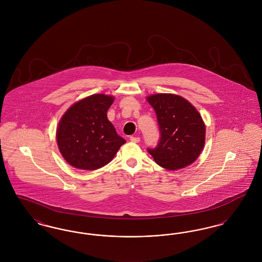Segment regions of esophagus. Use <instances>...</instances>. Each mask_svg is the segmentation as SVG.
<instances>
[{
  "mask_svg": "<svg viewBox=\"0 0 262 262\" xmlns=\"http://www.w3.org/2000/svg\"><path fill=\"white\" fill-rule=\"evenodd\" d=\"M129 139L132 142H135V143H138L140 141V137H130Z\"/></svg>",
  "mask_w": 262,
  "mask_h": 262,
  "instance_id": "34e87169",
  "label": "esophagus"
}]
</instances>
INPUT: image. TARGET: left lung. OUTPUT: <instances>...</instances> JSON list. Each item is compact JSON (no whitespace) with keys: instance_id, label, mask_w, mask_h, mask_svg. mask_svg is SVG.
I'll list each match as a JSON object with an SVG mask.
<instances>
[{"instance_id":"1","label":"left lung","mask_w":262,"mask_h":262,"mask_svg":"<svg viewBox=\"0 0 262 262\" xmlns=\"http://www.w3.org/2000/svg\"><path fill=\"white\" fill-rule=\"evenodd\" d=\"M147 101L156 113L161 134L157 146L147 149L154 161L173 171L192 164L205 142V125L199 111L174 94H153Z\"/></svg>"}]
</instances>
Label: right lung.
Wrapping results in <instances>:
<instances>
[{"mask_svg":"<svg viewBox=\"0 0 262 262\" xmlns=\"http://www.w3.org/2000/svg\"><path fill=\"white\" fill-rule=\"evenodd\" d=\"M114 97L93 94L62 115L57 128L58 147L64 160L81 170H96L112 161L125 142L107 118Z\"/></svg>","mask_w":262,"mask_h":262,"instance_id":"add662e5","label":"right lung"}]
</instances>
